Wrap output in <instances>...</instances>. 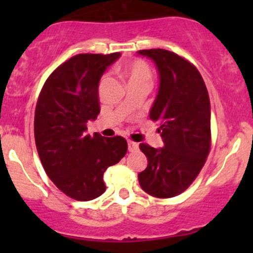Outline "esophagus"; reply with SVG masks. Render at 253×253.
<instances>
[{"label":"esophagus","mask_w":253,"mask_h":253,"mask_svg":"<svg viewBox=\"0 0 253 253\" xmlns=\"http://www.w3.org/2000/svg\"><path fill=\"white\" fill-rule=\"evenodd\" d=\"M138 148H139L138 143L128 141V150H129V152H136V150H138Z\"/></svg>","instance_id":"1"}]
</instances>
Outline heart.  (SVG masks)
<instances>
[{
  "label": "heart",
  "mask_w": 253,
  "mask_h": 253,
  "mask_svg": "<svg viewBox=\"0 0 253 253\" xmlns=\"http://www.w3.org/2000/svg\"><path fill=\"white\" fill-rule=\"evenodd\" d=\"M122 73L127 78L128 83L144 82V83L150 84L152 82V71H150L149 66L142 60H133L126 63L122 67Z\"/></svg>",
  "instance_id": "obj_1"
}]
</instances>
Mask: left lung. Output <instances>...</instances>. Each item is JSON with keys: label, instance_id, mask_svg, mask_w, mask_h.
<instances>
[{"label": "left lung", "instance_id": "obj_1", "mask_svg": "<svg viewBox=\"0 0 253 253\" xmlns=\"http://www.w3.org/2000/svg\"><path fill=\"white\" fill-rule=\"evenodd\" d=\"M153 60L159 73V90L149 117L160 125L164 147L141 143L148 159L138 174L143 191L158 198L182 193L205 165L211 149V103L197 68L163 48L138 51Z\"/></svg>", "mask_w": 253, "mask_h": 253}]
</instances>
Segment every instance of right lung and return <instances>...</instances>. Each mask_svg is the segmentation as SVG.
<instances>
[{
  "label": "right lung",
  "mask_w": 253,
  "mask_h": 253,
  "mask_svg": "<svg viewBox=\"0 0 253 253\" xmlns=\"http://www.w3.org/2000/svg\"><path fill=\"white\" fill-rule=\"evenodd\" d=\"M121 53H79L58 66L38 99L34 136L50 180L68 197L90 201L106 190L103 176L127 153L124 137L86 134L100 112L99 82Z\"/></svg>",
  "instance_id": "1"
}]
</instances>
